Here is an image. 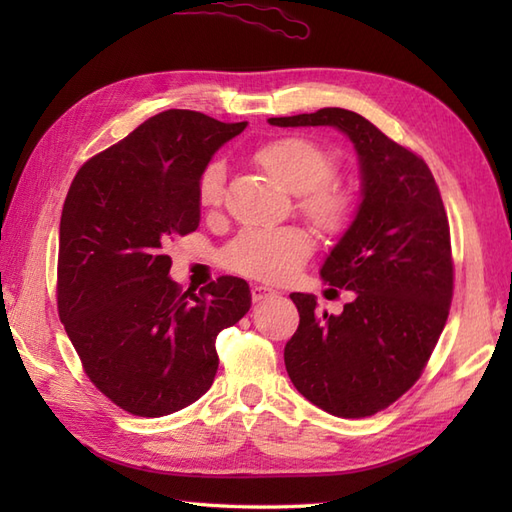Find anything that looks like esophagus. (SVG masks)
<instances>
[{
    "label": "esophagus",
    "mask_w": 512,
    "mask_h": 512,
    "mask_svg": "<svg viewBox=\"0 0 512 512\" xmlns=\"http://www.w3.org/2000/svg\"><path fill=\"white\" fill-rule=\"evenodd\" d=\"M250 295H253V301H255V303H259V301H266V299H270V297H275L277 292H275L273 288H268V286L255 284L253 288H250Z\"/></svg>",
    "instance_id": "1"
}]
</instances>
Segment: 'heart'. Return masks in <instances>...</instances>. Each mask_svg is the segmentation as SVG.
I'll list each match as a JSON object with an SVG mask.
<instances>
[{
    "instance_id": "1",
    "label": "heart",
    "mask_w": 512,
    "mask_h": 512,
    "mask_svg": "<svg viewBox=\"0 0 512 512\" xmlns=\"http://www.w3.org/2000/svg\"><path fill=\"white\" fill-rule=\"evenodd\" d=\"M257 160L281 187L301 195V209L328 231H339L350 220V198L330 184L336 160L308 138L286 136L264 145ZM226 167L211 160L198 180V202L202 209H215L224 198ZM314 248L312 235L299 226L246 228L224 250V264L248 277L279 281L290 277Z\"/></svg>"
}]
</instances>
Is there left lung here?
<instances>
[{"label": "left lung", "instance_id": "8db88e82", "mask_svg": "<svg viewBox=\"0 0 512 512\" xmlns=\"http://www.w3.org/2000/svg\"><path fill=\"white\" fill-rule=\"evenodd\" d=\"M275 127H334L350 138L361 204L325 257V284L356 292L341 314L292 292L299 328L286 343L292 385L339 418L389 407L420 378L449 317L453 264L447 211L424 160L361 114L323 107L268 118Z\"/></svg>", "mask_w": 512, "mask_h": 512}]
</instances>
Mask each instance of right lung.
Wrapping results in <instances>:
<instances>
[{
    "instance_id": "obj_1",
    "label": "right lung",
    "mask_w": 512,
    "mask_h": 512,
    "mask_svg": "<svg viewBox=\"0 0 512 512\" xmlns=\"http://www.w3.org/2000/svg\"><path fill=\"white\" fill-rule=\"evenodd\" d=\"M246 125L160 112L85 162L65 198L59 317L85 374L134 416H167L206 394L217 334L250 308L248 284L231 275L182 292L165 253L200 226V173Z\"/></svg>"
}]
</instances>
